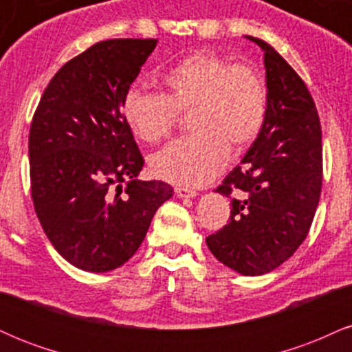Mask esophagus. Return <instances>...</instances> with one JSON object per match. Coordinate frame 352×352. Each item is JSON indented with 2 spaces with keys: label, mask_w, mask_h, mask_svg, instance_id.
<instances>
[{
  "label": "esophagus",
  "mask_w": 352,
  "mask_h": 352,
  "mask_svg": "<svg viewBox=\"0 0 352 352\" xmlns=\"http://www.w3.org/2000/svg\"><path fill=\"white\" fill-rule=\"evenodd\" d=\"M175 195L180 197V199H193V197H197V192L192 188L175 187Z\"/></svg>",
  "instance_id": "obj_1"
}]
</instances>
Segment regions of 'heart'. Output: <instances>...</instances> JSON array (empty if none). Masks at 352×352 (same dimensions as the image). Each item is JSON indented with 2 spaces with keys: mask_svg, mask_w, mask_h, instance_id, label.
<instances>
[{
  "mask_svg": "<svg viewBox=\"0 0 352 352\" xmlns=\"http://www.w3.org/2000/svg\"><path fill=\"white\" fill-rule=\"evenodd\" d=\"M162 84L164 94L134 84L122 98L125 124L147 144L167 139L180 112H188L192 132L152 155L151 168L159 179L182 187L208 184L223 170L228 148L245 151L263 129L268 91L246 64L199 50L165 72Z\"/></svg>",
  "mask_w": 352,
  "mask_h": 352,
  "instance_id": "obj_1",
  "label": "heart"
}]
</instances>
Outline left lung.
I'll return each mask as SVG.
<instances>
[{"label": "left lung", "mask_w": 352, "mask_h": 352, "mask_svg": "<svg viewBox=\"0 0 352 352\" xmlns=\"http://www.w3.org/2000/svg\"><path fill=\"white\" fill-rule=\"evenodd\" d=\"M268 109L261 132L218 193L232 199L228 223L207 236L213 256L246 274L270 273L308 235L322 187V140L305 80L265 43Z\"/></svg>", "instance_id": "1"}]
</instances>
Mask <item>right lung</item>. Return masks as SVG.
I'll return each mask as SVG.
<instances>
[{
  "label": "right lung",
  "instance_id": "right-lung-1",
  "mask_svg": "<svg viewBox=\"0 0 352 352\" xmlns=\"http://www.w3.org/2000/svg\"><path fill=\"white\" fill-rule=\"evenodd\" d=\"M157 39H107L67 60L44 89L30 129L31 197L71 265L111 272L137 252L173 190L137 175L144 157L122 98ZM124 187H122V184Z\"/></svg>",
  "mask_w": 352,
  "mask_h": 352
}]
</instances>
